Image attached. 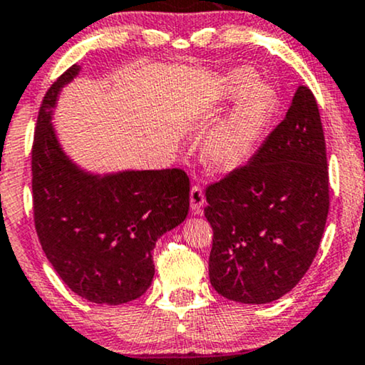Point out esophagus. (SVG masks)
I'll list each match as a JSON object with an SVG mask.
<instances>
[{"mask_svg":"<svg viewBox=\"0 0 365 365\" xmlns=\"http://www.w3.org/2000/svg\"><path fill=\"white\" fill-rule=\"evenodd\" d=\"M190 201H191V210H192V213H196V215L203 213L205 192H203V190H201V186H192V187H191Z\"/></svg>","mask_w":365,"mask_h":365,"instance_id":"1","label":"esophagus"}]
</instances>
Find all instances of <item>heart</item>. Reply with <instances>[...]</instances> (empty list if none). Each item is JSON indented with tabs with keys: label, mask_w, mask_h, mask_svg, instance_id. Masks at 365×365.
<instances>
[{
	"label": "heart",
	"mask_w": 365,
	"mask_h": 365,
	"mask_svg": "<svg viewBox=\"0 0 365 365\" xmlns=\"http://www.w3.org/2000/svg\"><path fill=\"white\" fill-rule=\"evenodd\" d=\"M227 116L208 133L206 155L220 169H233L254 154L274 111V94L255 83L249 69H233L223 78V98L235 100Z\"/></svg>",
	"instance_id": "1"
}]
</instances>
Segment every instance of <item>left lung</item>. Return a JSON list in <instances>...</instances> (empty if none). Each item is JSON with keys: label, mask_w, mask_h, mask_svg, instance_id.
<instances>
[{"label": "left lung", "mask_w": 365, "mask_h": 365, "mask_svg": "<svg viewBox=\"0 0 365 365\" xmlns=\"http://www.w3.org/2000/svg\"><path fill=\"white\" fill-rule=\"evenodd\" d=\"M210 282L223 298L265 304L289 292L317 255L328 206L327 148L307 86L244 168L206 190Z\"/></svg>", "instance_id": "1"}]
</instances>
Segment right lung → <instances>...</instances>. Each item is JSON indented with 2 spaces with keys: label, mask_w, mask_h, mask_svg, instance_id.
<instances>
[{
  "label": "right lung",
  "mask_w": 365,
  "mask_h": 365,
  "mask_svg": "<svg viewBox=\"0 0 365 365\" xmlns=\"http://www.w3.org/2000/svg\"><path fill=\"white\" fill-rule=\"evenodd\" d=\"M74 64L52 84L38 111L31 150L35 228L48 262L81 298L96 304L140 298L154 279V247L190 211L181 169L91 173L67 155L52 116Z\"/></svg>",
  "instance_id": "obj_1"
}]
</instances>
